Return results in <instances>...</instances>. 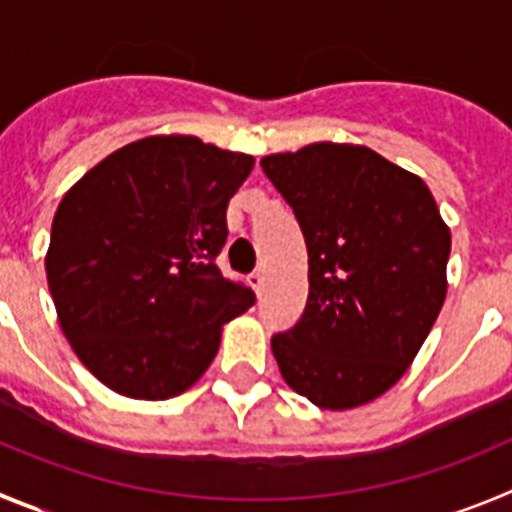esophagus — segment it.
<instances>
[{
	"instance_id": "obj_1",
	"label": "esophagus",
	"mask_w": 512,
	"mask_h": 512,
	"mask_svg": "<svg viewBox=\"0 0 512 512\" xmlns=\"http://www.w3.org/2000/svg\"><path fill=\"white\" fill-rule=\"evenodd\" d=\"M247 283L255 288V293H260V290L265 288V273H262V270H257V273H252L250 278H247Z\"/></svg>"
}]
</instances>
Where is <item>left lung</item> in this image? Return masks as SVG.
I'll use <instances>...</instances> for the list:
<instances>
[{"label": "left lung", "mask_w": 512, "mask_h": 512, "mask_svg": "<svg viewBox=\"0 0 512 512\" xmlns=\"http://www.w3.org/2000/svg\"><path fill=\"white\" fill-rule=\"evenodd\" d=\"M308 250L301 319L273 336L283 380L319 408H357L405 375L446 298L451 234L426 183L362 145L267 155Z\"/></svg>", "instance_id": "obj_1"}]
</instances>
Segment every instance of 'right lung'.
Masks as SVG:
<instances>
[{"mask_svg": "<svg viewBox=\"0 0 512 512\" xmlns=\"http://www.w3.org/2000/svg\"><path fill=\"white\" fill-rule=\"evenodd\" d=\"M255 158L155 135L101 160L63 196L45 273L73 352L114 393L181 395L255 303L224 278L227 204Z\"/></svg>", "mask_w": 512, "mask_h": 512, "instance_id": "add662e5", "label": "right lung"}]
</instances>
